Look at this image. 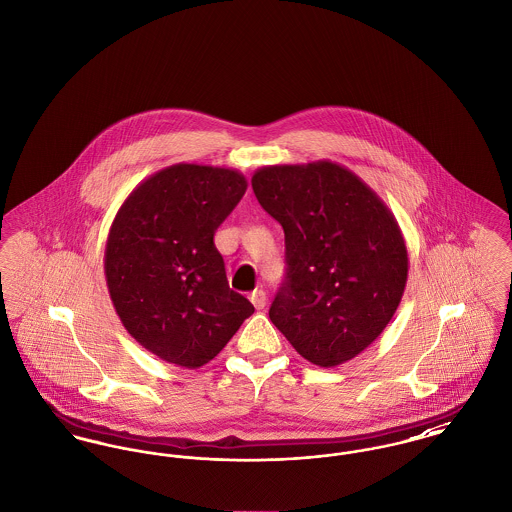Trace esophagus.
<instances>
[{
  "label": "esophagus",
  "mask_w": 512,
  "mask_h": 512,
  "mask_svg": "<svg viewBox=\"0 0 512 512\" xmlns=\"http://www.w3.org/2000/svg\"><path fill=\"white\" fill-rule=\"evenodd\" d=\"M266 301H268V297H266V291H264V289H256V291L250 293V303L258 308V310L266 307Z\"/></svg>",
  "instance_id": "34e87169"
}]
</instances>
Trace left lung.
<instances>
[{"label": "left lung", "mask_w": 512, "mask_h": 512, "mask_svg": "<svg viewBox=\"0 0 512 512\" xmlns=\"http://www.w3.org/2000/svg\"><path fill=\"white\" fill-rule=\"evenodd\" d=\"M252 190L285 233L273 326L318 367L353 359L382 334L406 289L408 248L396 217L332 161L262 167Z\"/></svg>", "instance_id": "1"}]
</instances>
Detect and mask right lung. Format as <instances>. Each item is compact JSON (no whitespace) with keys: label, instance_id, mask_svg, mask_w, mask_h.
Here are the masks:
<instances>
[{"label":"right lung","instance_id":"add662e5","mask_svg":"<svg viewBox=\"0 0 512 512\" xmlns=\"http://www.w3.org/2000/svg\"><path fill=\"white\" fill-rule=\"evenodd\" d=\"M246 186L235 169L178 163L137 184L112 221L104 250L112 305L128 334L167 363H209L254 312L229 287L213 244Z\"/></svg>","mask_w":512,"mask_h":512}]
</instances>
